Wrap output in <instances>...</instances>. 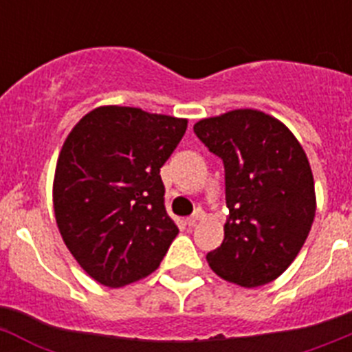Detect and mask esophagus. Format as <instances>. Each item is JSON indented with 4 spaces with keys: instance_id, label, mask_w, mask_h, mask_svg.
I'll return each instance as SVG.
<instances>
[{
    "instance_id": "1",
    "label": "esophagus",
    "mask_w": 352,
    "mask_h": 352,
    "mask_svg": "<svg viewBox=\"0 0 352 352\" xmlns=\"http://www.w3.org/2000/svg\"><path fill=\"white\" fill-rule=\"evenodd\" d=\"M203 219H204V211L197 210L194 214H192V217H188V219H186V223H188L190 227H195L197 226V222H201Z\"/></svg>"
}]
</instances>
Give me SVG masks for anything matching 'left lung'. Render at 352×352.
I'll list each match as a JSON object with an SVG mask.
<instances>
[{
    "label": "left lung",
    "mask_w": 352,
    "mask_h": 352,
    "mask_svg": "<svg viewBox=\"0 0 352 352\" xmlns=\"http://www.w3.org/2000/svg\"><path fill=\"white\" fill-rule=\"evenodd\" d=\"M194 132L226 169L223 241L206 256L220 278L259 287L296 259L316 217L309 158L291 130L256 109L197 121Z\"/></svg>",
    "instance_id": "8db88e82"
}]
</instances>
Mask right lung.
I'll return each instance as SVG.
<instances>
[{
  "mask_svg": "<svg viewBox=\"0 0 352 352\" xmlns=\"http://www.w3.org/2000/svg\"><path fill=\"white\" fill-rule=\"evenodd\" d=\"M186 123L104 105L63 142L52 185L56 223L80 268L102 285L123 287L153 273L179 232L164 204L160 167Z\"/></svg>",
  "mask_w": 352,
  "mask_h": 352,
  "instance_id": "1",
  "label": "right lung"
}]
</instances>
